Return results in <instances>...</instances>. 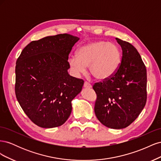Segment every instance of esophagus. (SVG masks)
<instances>
[{
	"mask_svg": "<svg viewBox=\"0 0 161 161\" xmlns=\"http://www.w3.org/2000/svg\"><path fill=\"white\" fill-rule=\"evenodd\" d=\"M84 87H85V89H91V87H92V86H91V85L90 83H89L88 82H85Z\"/></svg>",
	"mask_w": 161,
	"mask_h": 161,
	"instance_id": "1",
	"label": "esophagus"
}]
</instances>
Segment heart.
Wrapping results in <instances>:
<instances>
[{"instance_id":"1","label":"heart","mask_w":161,"mask_h":161,"mask_svg":"<svg viewBox=\"0 0 161 161\" xmlns=\"http://www.w3.org/2000/svg\"><path fill=\"white\" fill-rule=\"evenodd\" d=\"M121 63V53L116 45L97 41L80 46L76 56L69 58L68 64L76 76L84 74L89 66L90 74L95 79L105 80L113 76Z\"/></svg>"}]
</instances>
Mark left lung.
<instances>
[{
  "mask_svg": "<svg viewBox=\"0 0 161 161\" xmlns=\"http://www.w3.org/2000/svg\"><path fill=\"white\" fill-rule=\"evenodd\" d=\"M122 50L118 70L109 79L95 83V113L105 126L128 127L144 109L147 98V69L137 50L131 43L115 38Z\"/></svg>",
  "mask_w": 161,
  "mask_h": 161,
  "instance_id": "8db88e82",
  "label": "left lung"
}]
</instances>
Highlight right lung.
<instances>
[{"mask_svg":"<svg viewBox=\"0 0 161 161\" xmlns=\"http://www.w3.org/2000/svg\"><path fill=\"white\" fill-rule=\"evenodd\" d=\"M79 40L64 33L33 41L17 60L16 97L28 118L41 128L64 124L72 99L82 90L84 80L68 72L69 55Z\"/></svg>","mask_w":161,"mask_h":161,"instance_id":"add662e5","label":"right lung"}]
</instances>
